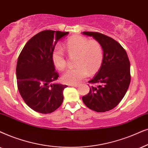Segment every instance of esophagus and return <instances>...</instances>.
<instances>
[{
  "instance_id": "obj_1",
  "label": "esophagus",
  "mask_w": 148,
  "mask_h": 148,
  "mask_svg": "<svg viewBox=\"0 0 148 148\" xmlns=\"http://www.w3.org/2000/svg\"><path fill=\"white\" fill-rule=\"evenodd\" d=\"M70 86H74V87H78V86H79V84H70Z\"/></svg>"
}]
</instances>
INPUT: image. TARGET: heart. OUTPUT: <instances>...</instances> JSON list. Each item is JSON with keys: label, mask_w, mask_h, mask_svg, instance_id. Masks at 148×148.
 <instances>
[{"label": "heart", "mask_w": 148, "mask_h": 148, "mask_svg": "<svg viewBox=\"0 0 148 148\" xmlns=\"http://www.w3.org/2000/svg\"><path fill=\"white\" fill-rule=\"evenodd\" d=\"M64 48L70 57L76 56V68L66 71L62 76L65 84H76L87 76L99 70L103 58L101 45L96 40H88L81 36H74L68 38L64 44ZM53 64L59 70L66 66V60L62 49L55 47L51 54Z\"/></svg>", "instance_id": "b5f03b06"}]
</instances>
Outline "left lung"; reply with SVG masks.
<instances>
[{
	"label": "left lung",
	"instance_id": "obj_1",
	"mask_svg": "<svg viewBox=\"0 0 148 148\" xmlns=\"http://www.w3.org/2000/svg\"><path fill=\"white\" fill-rule=\"evenodd\" d=\"M82 34L93 37L101 45L103 53L101 68L88 81L99 84L90 87L89 92L82 97V101L93 111H109L121 102L129 86V58L123 47L113 38L99 32H83Z\"/></svg>",
	"mask_w": 148,
	"mask_h": 148
}]
</instances>
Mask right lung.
I'll list each match as a JSON object with an SVG mask.
<instances>
[{"label": "right lung", "instance_id": "add662e5", "mask_svg": "<svg viewBox=\"0 0 148 148\" xmlns=\"http://www.w3.org/2000/svg\"><path fill=\"white\" fill-rule=\"evenodd\" d=\"M68 32L45 30L27 41L19 54L16 67L17 87L21 97L31 109L50 114L62 105L67 85L53 83L58 74L51 54L59 40Z\"/></svg>", "mask_w": 148, "mask_h": 148}]
</instances>
